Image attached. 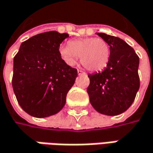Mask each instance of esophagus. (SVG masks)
<instances>
[{
	"mask_svg": "<svg viewBox=\"0 0 153 153\" xmlns=\"http://www.w3.org/2000/svg\"><path fill=\"white\" fill-rule=\"evenodd\" d=\"M78 74H79V75H85V74L82 71V70H78Z\"/></svg>",
	"mask_w": 153,
	"mask_h": 153,
	"instance_id": "obj_1",
	"label": "esophagus"
}]
</instances>
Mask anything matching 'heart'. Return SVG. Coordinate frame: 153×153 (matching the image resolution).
<instances>
[{
  "label": "heart",
  "instance_id": "heart-1",
  "mask_svg": "<svg viewBox=\"0 0 153 153\" xmlns=\"http://www.w3.org/2000/svg\"><path fill=\"white\" fill-rule=\"evenodd\" d=\"M59 54L70 66L75 65L80 56V62L87 70L99 72L107 66L111 50L109 44L103 39L89 37L74 40L68 46H61Z\"/></svg>",
  "mask_w": 153,
  "mask_h": 153
}]
</instances>
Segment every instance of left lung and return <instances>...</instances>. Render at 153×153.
Listing matches in <instances>:
<instances>
[{
	"label": "left lung",
	"mask_w": 153,
	"mask_h": 153,
	"mask_svg": "<svg viewBox=\"0 0 153 153\" xmlns=\"http://www.w3.org/2000/svg\"><path fill=\"white\" fill-rule=\"evenodd\" d=\"M96 33L109 44L111 56L104 71L88 75L87 94L97 112L108 116L119 115L130 107L139 91V58L120 38Z\"/></svg>",
	"instance_id": "1"
}]
</instances>
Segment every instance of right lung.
I'll return each mask as SVG.
<instances>
[{
    "instance_id": "obj_1",
    "label": "right lung",
    "mask_w": 153,
    "mask_h": 153,
    "mask_svg": "<svg viewBox=\"0 0 153 153\" xmlns=\"http://www.w3.org/2000/svg\"><path fill=\"white\" fill-rule=\"evenodd\" d=\"M68 33L36 34L22 43L14 58L12 85L17 101L27 113L46 118L58 113L78 76L77 69L62 59L59 46Z\"/></svg>"
}]
</instances>
